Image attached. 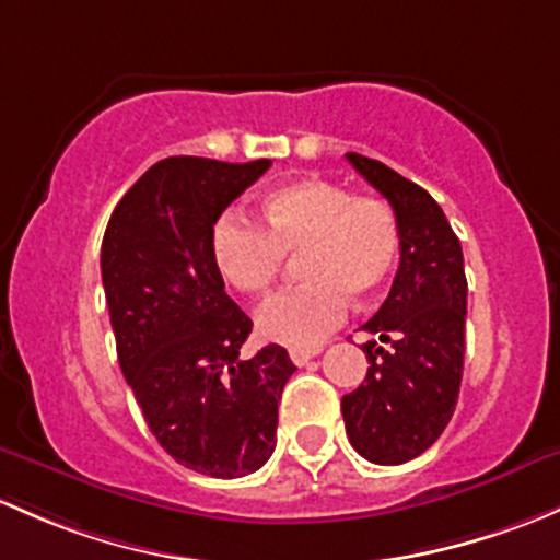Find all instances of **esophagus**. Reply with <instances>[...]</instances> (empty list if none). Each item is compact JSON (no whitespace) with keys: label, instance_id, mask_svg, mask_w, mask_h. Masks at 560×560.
<instances>
[{"label":"esophagus","instance_id":"obj_1","mask_svg":"<svg viewBox=\"0 0 560 560\" xmlns=\"http://www.w3.org/2000/svg\"><path fill=\"white\" fill-rule=\"evenodd\" d=\"M318 353H320V348H291L288 350V355H291V361L296 366H304L310 359H315Z\"/></svg>","mask_w":560,"mask_h":560}]
</instances>
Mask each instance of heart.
Returning a JSON list of instances; mask_svg holds the SVG:
<instances>
[{
    "label": "heart",
    "instance_id": "obj_1",
    "mask_svg": "<svg viewBox=\"0 0 560 560\" xmlns=\"http://www.w3.org/2000/svg\"><path fill=\"white\" fill-rule=\"evenodd\" d=\"M256 223L226 212L212 229L218 272L245 296H264L285 256H299V288L269 299L256 315L264 339L310 348L348 313L350 296H380L396 272L401 232L394 207L377 196H353L331 180H293L269 188Z\"/></svg>",
    "mask_w": 560,
    "mask_h": 560
}]
</instances>
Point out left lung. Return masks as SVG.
<instances>
[{"label":"left lung","instance_id":"obj_1","mask_svg":"<svg viewBox=\"0 0 560 560\" xmlns=\"http://www.w3.org/2000/svg\"><path fill=\"white\" fill-rule=\"evenodd\" d=\"M369 186L394 207L401 232L399 272L364 326L366 377L342 396L350 445L383 466L429 451L451 423L464 374L466 275L460 242L442 207L390 166L348 153Z\"/></svg>","mask_w":560,"mask_h":560}]
</instances>
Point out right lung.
Wrapping results in <instances>:
<instances>
[{
    "instance_id": "add662e5",
    "label": "right lung",
    "mask_w": 560,
    "mask_h": 560,
    "mask_svg": "<svg viewBox=\"0 0 560 560\" xmlns=\"http://www.w3.org/2000/svg\"><path fill=\"white\" fill-rule=\"evenodd\" d=\"M269 164L159 161L118 201L102 240L120 372L148 429L177 464L221 480L267 464L278 401L296 372L280 345L240 359L253 320L232 302L212 256L221 212Z\"/></svg>"
}]
</instances>
